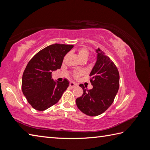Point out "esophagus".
I'll return each mask as SVG.
<instances>
[{
    "mask_svg": "<svg viewBox=\"0 0 150 150\" xmlns=\"http://www.w3.org/2000/svg\"><path fill=\"white\" fill-rule=\"evenodd\" d=\"M76 86H77V84L75 83L74 82H71V83H69V86H70L71 88H74V87H75Z\"/></svg>",
    "mask_w": 150,
    "mask_h": 150,
    "instance_id": "esophagus-1",
    "label": "esophagus"
}]
</instances>
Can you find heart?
I'll return each mask as SVG.
<instances>
[{
    "instance_id": "b5f03b06",
    "label": "heart",
    "mask_w": 150,
    "mask_h": 150,
    "mask_svg": "<svg viewBox=\"0 0 150 150\" xmlns=\"http://www.w3.org/2000/svg\"><path fill=\"white\" fill-rule=\"evenodd\" d=\"M77 52L79 57V58L81 59V60L86 61V59H88V56H89V52L86 48H84V47L79 48L77 50ZM83 73H84V72L83 71H79L75 72L74 75H75V77H79V76L82 75Z\"/></svg>"
}]
</instances>
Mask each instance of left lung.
<instances>
[{
    "mask_svg": "<svg viewBox=\"0 0 150 150\" xmlns=\"http://www.w3.org/2000/svg\"><path fill=\"white\" fill-rule=\"evenodd\" d=\"M97 60L90 76L93 88L80 86L83 94L76 99V104L83 113L89 116H97L104 112L112 104L119 87V73L115 64L100 48Z\"/></svg>",
    "mask_w": 150,
    "mask_h": 150,
    "instance_id": "obj_1",
    "label": "left lung"
}]
</instances>
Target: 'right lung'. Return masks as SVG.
<instances>
[{"mask_svg":"<svg viewBox=\"0 0 150 150\" xmlns=\"http://www.w3.org/2000/svg\"><path fill=\"white\" fill-rule=\"evenodd\" d=\"M73 45L48 46L31 59L22 76L21 89L27 100L38 111H45L56 104L69 86V81H54L52 73L60 69L64 56Z\"/></svg>","mask_w":150,"mask_h":150,"instance_id":"add662e5","label":"right lung"}]
</instances>
